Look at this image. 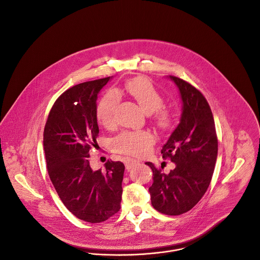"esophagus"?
Here are the masks:
<instances>
[{"instance_id":"1","label":"esophagus","mask_w":260,"mask_h":260,"mask_svg":"<svg viewBox=\"0 0 260 260\" xmlns=\"http://www.w3.org/2000/svg\"><path fill=\"white\" fill-rule=\"evenodd\" d=\"M140 164V160H137V159H134V158H125L124 160V165H125V169L127 171H131L132 169H134L135 167H137L138 165Z\"/></svg>"}]
</instances>
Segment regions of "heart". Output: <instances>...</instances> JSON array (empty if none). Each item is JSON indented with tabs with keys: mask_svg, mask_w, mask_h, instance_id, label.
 I'll list each match as a JSON object with an SVG mask.
<instances>
[{
	"mask_svg": "<svg viewBox=\"0 0 260 260\" xmlns=\"http://www.w3.org/2000/svg\"><path fill=\"white\" fill-rule=\"evenodd\" d=\"M125 91L131 95L143 110L152 113L156 125L161 129L169 128L174 119L172 110L162 105L164 99L153 82L144 76L129 79L124 84ZM119 102L116 91L105 93L96 106L98 120L104 127H112L115 123V109ZM155 144V137L149 131H123L111 141L113 151L127 155L140 156L148 154Z\"/></svg>",
	"mask_w": 260,
	"mask_h": 260,
	"instance_id": "b5f03b06",
	"label": "heart"
}]
</instances>
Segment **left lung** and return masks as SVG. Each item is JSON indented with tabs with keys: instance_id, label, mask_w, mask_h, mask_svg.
<instances>
[{
	"instance_id": "8db88e82",
	"label": "left lung",
	"mask_w": 260,
	"mask_h": 260,
	"mask_svg": "<svg viewBox=\"0 0 260 260\" xmlns=\"http://www.w3.org/2000/svg\"><path fill=\"white\" fill-rule=\"evenodd\" d=\"M182 99L180 123L160 153L175 168L162 173L153 162V185L149 188L153 207L166 215H181L194 207L210 185L218 153L213 114L204 95L189 82L170 76Z\"/></svg>"
}]
</instances>
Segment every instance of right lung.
Returning <instances> with one entry per match:
<instances>
[{
    "label": "right lung",
    "instance_id": "1",
    "mask_svg": "<svg viewBox=\"0 0 260 260\" xmlns=\"http://www.w3.org/2000/svg\"><path fill=\"white\" fill-rule=\"evenodd\" d=\"M110 80L105 77L77 84L53 104L44 128V151L53 186L75 217L101 223L120 209L124 165L107 160L104 170L89 165V150L98 145L96 101Z\"/></svg>",
    "mask_w": 260,
    "mask_h": 260
}]
</instances>
